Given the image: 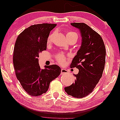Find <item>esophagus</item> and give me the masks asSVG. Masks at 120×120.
I'll return each mask as SVG.
<instances>
[{"label": "esophagus", "mask_w": 120, "mask_h": 120, "mask_svg": "<svg viewBox=\"0 0 120 120\" xmlns=\"http://www.w3.org/2000/svg\"><path fill=\"white\" fill-rule=\"evenodd\" d=\"M61 73L63 74H68V71L65 69V68H62L61 69Z\"/></svg>", "instance_id": "obj_1"}]
</instances>
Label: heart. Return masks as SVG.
Segmentation results:
<instances>
[{
	"label": "heart",
	"mask_w": 120,
	"mask_h": 120,
	"mask_svg": "<svg viewBox=\"0 0 120 120\" xmlns=\"http://www.w3.org/2000/svg\"><path fill=\"white\" fill-rule=\"evenodd\" d=\"M66 38L67 39H70L72 37H75V38L77 39L78 38V35L75 32H72V31H68V32H66ZM53 37V34H51L48 37V39H47V42L48 44H49V43L51 42L52 40V38ZM56 59L57 60V61L60 63V64H64L65 62V60H66V58L62 54H60L57 55L56 56Z\"/></svg>",
	"instance_id": "1"
}]
</instances>
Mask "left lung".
<instances>
[{"label":"left lung","instance_id":"8db88e82","mask_svg":"<svg viewBox=\"0 0 120 120\" xmlns=\"http://www.w3.org/2000/svg\"><path fill=\"white\" fill-rule=\"evenodd\" d=\"M71 25L80 31L81 44L72 60L71 68L79 70L75 82L64 88L68 95L81 98L93 91L101 79L105 67L106 49L99 34L83 23H72Z\"/></svg>","mask_w":120,"mask_h":120}]
</instances>
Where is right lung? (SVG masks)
Returning <instances> with one entry per match:
<instances>
[{"instance_id": "obj_1", "label": "right lung", "mask_w": 120, "mask_h": 120, "mask_svg": "<svg viewBox=\"0 0 120 120\" xmlns=\"http://www.w3.org/2000/svg\"><path fill=\"white\" fill-rule=\"evenodd\" d=\"M56 24L43 23L31 25L17 37L13 53V64L17 79L29 95L46 93L51 81L57 78L61 68L57 65L39 64V54L46 50L47 39Z\"/></svg>"}]
</instances>
